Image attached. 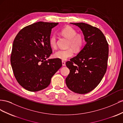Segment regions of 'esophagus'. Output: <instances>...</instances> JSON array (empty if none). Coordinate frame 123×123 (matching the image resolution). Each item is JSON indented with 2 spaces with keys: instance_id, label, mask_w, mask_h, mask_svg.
Segmentation results:
<instances>
[{
  "instance_id": "34e87169",
  "label": "esophagus",
  "mask_w": 123,
  "mask_h": 123,
  "mask_svg": "<svg viewBox=\"0 0 123 123\" xmlns=\"http://www.w3.org/2000/svg\"><path fill=\"white\" fill-rule=\"evenodd\" d=\"M62 65L63 66H65V62L64 61H62Z\"/></svg>"
}]
</instances>
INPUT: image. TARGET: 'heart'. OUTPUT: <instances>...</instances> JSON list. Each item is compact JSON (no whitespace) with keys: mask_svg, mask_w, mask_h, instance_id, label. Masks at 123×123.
<instances>
[{"mask_svg":"<svg viewBox=\"0 0 123 123\" xmlns=\"http://www.w3.org/2000/svg\"><path fill=\"white\" fill-rule=\"evenodd\" d=\"M61 33L69 40L68 47H71L66 49H59L54 54L55 58L65 60L72 57L74 54L73 48L76 51L81 49L85 43V36L81 33H77L75 29L71 26H66L61 31ZM49 44L52 48L57 46V37L55 34L51 36L49 38Z\"/></svg>","mask_w":123,"mask_h":123,"instance_id":"1","label":"heart"}]
</instances>
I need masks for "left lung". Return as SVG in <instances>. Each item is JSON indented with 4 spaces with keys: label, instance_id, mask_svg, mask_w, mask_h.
<instances>
[{
    "label": "left lung",
    "instance_id": "8db88e82",
    "mask_svg": "<svg viewBox=\"0 0 123 123\" xmlns=\"http://www.w3.org/2000/svg\"><path fill=\"white\" fill-rule=\"evenodd\" d=\"M71 24L81 29L86 43L77 56L66 62L70 72L65 82L73 92L86 94L98 85L106 72L108 43L98 28L84 23Z\"/></svg>",
    "mask_w": 123,
    "mask_h": 123
}]
</instances>
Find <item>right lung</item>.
I'll use <instances>...</instances> for the list:
<instances>
[{
	"instance_id": "add662e5",
	"label": "right lung",
	"mask_w": 123,
	"mask_h": 123,
	"mask_svg": "<svg viewBox=\"0 0 123 123\" xmlns=\"http://www.w3.org/2000/svg\"><path fill=\"white\" fill-rule=\"evenodd\" d=\"M58 23L39 22L25 27L13 41L11 64L15 78L26 90L44 89L62 65L60 59H47L52 50L49 44L51 29Z\"/></svg>"
}]
</instances>
